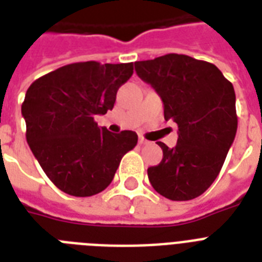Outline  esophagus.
Instances as JSON below:
<instances>
[{"mask_svg":"<svg viewBox=\"0 0 262 262\" xmlns=\"http://www.w3.org/2000/svg\"><path fill=\"white\" fill-rule=\"evenodd\" d=\"M139 144H140V145H148V144H149V141L144 139V137H140V139H139Z\"/></svg>","mask_w":262,"mask_h":262,"instance_id":"1","label":"esophagus"}]
</instances>
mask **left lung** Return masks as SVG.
Segmentation results:
<instances>
[{
  "label": "left lung",
  "instance_id": "8db88e82",
  "mask_svg": "<svg viewBox=\"0 0 262 262\" xmlns=\"http://www.w3.org/2000/svg\"><path fill=\"white\" fill-rule=\"evenodd\" d=\"M135 68L162 99L164 119L178 125L174 148L158 143L163 159L148 168L149 182L172 201L195 199L219 175L235 139L234 87L213 63L189 55L166 54Z\"/></svg>",
  "mask_w": 262,
  "mask_h": 262
}]
</instances>
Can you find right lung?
I'll return each instance as SVG.
<instances>
[{"mask_svg":"<svg viewBox=\"0 0 262 262\" xmlns=\"http://www.w3.org/2000/svg\"><path fill=\"white\" fill-rule=\"evenodd\" d=\"M133 62H76L39 77L27 90L21 114L27 143L59 190L90 197L111 183L122 156L136 147V132L111 133L95 115L113 110Z\"/></svg>","mask_w":262,"mask_h":262,"instance_id":"right-lung-1","label":"right lung"}]
</instances>
